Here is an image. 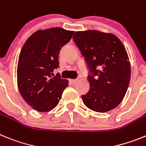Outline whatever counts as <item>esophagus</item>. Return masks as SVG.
<instances>
[{
  "label": "esophagus",
  "instance_id": "1",
  "mask_svg": "<svg viewBox=\"0 0 146 146\" xmlns=\"http://www.w3.org/2000/svg\"><path fill=\"white\" fill-rule=\"evenodd\" d=\"M77 82H78L77 79H70V82L71 84H75Z\"/></svg>",
  "mask_w": 146,
  "mask_h": 146
}]
</instances>
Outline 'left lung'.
I'll use <instances>...</instances> for the list:
<instances>
[{
	"mask_svg": "<svg viewBox=\"0 0 146 146\" xmlns=\"http://www.w3.org/2000/svg\"><path fill=\"white\" fill-rule=\"evenodd\" d=\"M90 70V89L82 96L91 110L106 112L117 107L126 95L131 66L122 42L115 35L96 30L76 31L73 37Z\"/></svg>",
	"mask_w": 146,
	"mask_h": 146,
	"instance_id": "left-lung-1",
	"label": "left lung"
}]
</instances>
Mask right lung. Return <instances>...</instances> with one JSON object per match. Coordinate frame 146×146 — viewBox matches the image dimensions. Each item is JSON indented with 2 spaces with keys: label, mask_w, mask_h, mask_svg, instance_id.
<instances>
[{
  "label": "right lung",
  "mask_w": 146,
  "mask_h": 146,
  "mask_svg": "<svg viewBox=\"0 0 146 146\" xmlns=\"http://www.w3.org/2000/svg\"><path fill=\"white\" fill-rule=\"evenodd\" d=\"M73 34L59 27L38 30L23 46L17 64V85L23 98L36 111L55 108L68 86V81L61 78L59 73L51 76L59 67L61 48Z\"/></svg>",
  "instance_id": "1"
}]
</instances>
